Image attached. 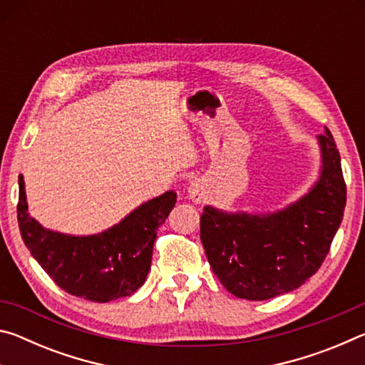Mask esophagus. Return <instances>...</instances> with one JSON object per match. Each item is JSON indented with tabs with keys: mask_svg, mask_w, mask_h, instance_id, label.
Here are the masks:
<instances>
[{
	"mask_svg": "<svg viewBox=\"0 0 365 365\" xmlns=\"http://www.w3.org/2000/svg\"><path fill=\"white\" fill-rule=\"evenodd\" d=\"M188 196L191 201L200 202L202 197H205V190H202V185L200 182H191L188 187Z\"/></svg>",
	"mask_w": 365,
	"mask_h": 365,
	"instance_id": "34e87169",
	"label": "esophagus"
}]
</instances>
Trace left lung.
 <instances>
[{
    "label": "left lung",
    "mask_w": 365,
    "mask_h": 365,
    "mask_svg": "<svg viewBox=\"0 0 365 365\" xmlns=\"http://www.w3.org/2000/svg\"><path fill=\"white\" fill-rule=\"evenodd\" d=\"M322 170L299 201L272 214L225 212L206 206L201 243L212 272L238 298L264 301L293 292L330 251L343 219L346 183L329 128L317 137Z\"/></svg>",
    "instance_id": "obj_1"
}]
</instances>
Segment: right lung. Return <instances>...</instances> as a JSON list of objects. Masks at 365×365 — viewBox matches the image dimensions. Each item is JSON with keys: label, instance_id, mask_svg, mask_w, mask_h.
<instances>
[{"label": "right lung", "instance_id": "right-lung-1", "mask_svg": "<svg viewBox=\"0 0 365 365\" xmlns=\"http://www.w3.org/2000/svg\"><path fill=\"white\" fill-rule=\"evenodd\" d=\"M177 201L165 191L103 233L90 237L46 230L30 217L26 183L19 175L17 222L24 243L58 287L78 298L108 302L130 296L143 285L151 267L153 245Z\"/></svg>", "mask_w": 365, "mask_h": 365}]
</instances>
